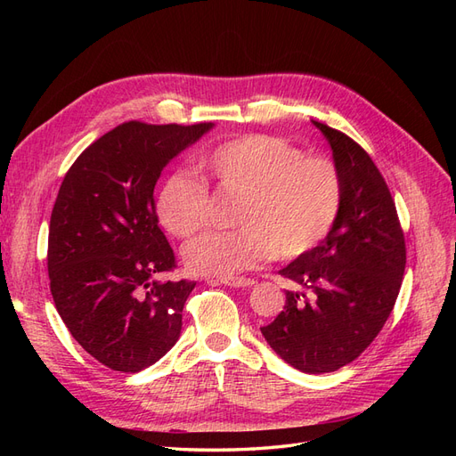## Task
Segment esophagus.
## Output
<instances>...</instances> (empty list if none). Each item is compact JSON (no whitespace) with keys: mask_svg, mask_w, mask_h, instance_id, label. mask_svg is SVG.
<instances>
[{"mask_svg":"<svg viewBox=\"0 0 456 456\" xmlns=\"http://www.w3.org/2000/svg\"><path fill=\"white\" fill-rule=\"evenodd\" d=\"M211 285H228V287H251L255 280L251 278H230V280H209Z\"/></svg>","mask_w":456,"mask_h":456,"instance_id":"1","label":"esophagus"}]
</instances>
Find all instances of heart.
Listing matches in <instances>:
<instances>
[{
	"label": "heart",
	"mask_w": 456,
	"mask_h": 456,
	"mask_svg": "<svg viewBox=\"0 0 456 456\" xmlns=\"http://www.w3.org/2000/svg\"><path fill=\"white\" fill-rule=\"evenodd\" d=\"M228 194L241 196L233 232H209L184 247L186 268L228 280L275 256L310 253L335 228L344 181L333 159L306 156L300 146L270 134H243L203 156ZM211 191L203 178L176 173L158 196V216L173 236L186 240L209 224Z\"/></svg>",
	"instance_id": "heart-1"
}]
</instances>
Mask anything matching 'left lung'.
Instances as JSON below:
<instances>
[{
	"label": "left lung",
	"mask_w": 456,
	"mask_h": 456,
	"mask_svg": "<svg viewBox=\"0 0 456 456\" xmlns=\"http://www.w3.org/2000/svg\"><path fill=\"white\" fill-rule=\"evenodd\" d=\"M344 181L342 211L329 236L280 270L302 291L260 327L281 360L320 375L352 363L377 338L403 281L407 251L395 203L375 161L348 134L314 121Z\"/></svg>",
	"instance_id": "obj_1"
}]
</instances>
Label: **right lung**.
Returning a JSON list of instances; mask_svg holds the SVG:
<instances>
[{
    "label": "right lung",
    "mask_w": 456,
    "mask_h": 456,
    "mask_svg": "<svg viewBox=\"0 0 456 456\" xmlns=\"http://www.w3.org/2000/svg\"><path fill=\"white\" fill-rule=\"evenodd\" d=\"M213 123L126 121L68 169L49 223L51 295L72 337L96 362L139 372L181 335L194 281H158L176 258L159 228L158 178Z\"/></svg>",
    "instance_id": "add662e5"
}]
</instances>
